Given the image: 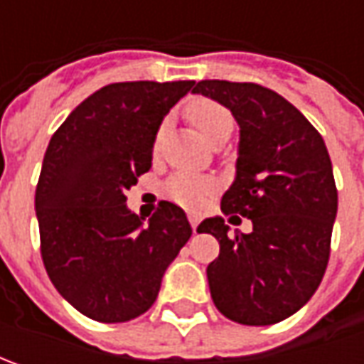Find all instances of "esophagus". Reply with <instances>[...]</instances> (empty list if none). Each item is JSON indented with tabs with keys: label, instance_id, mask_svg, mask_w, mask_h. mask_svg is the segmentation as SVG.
I'll use <instances>...</instances> for the list:
<instances>
[{
	"label": "esophagus",
	"instance_id": "esophagus-1",
	"mask_svg": "<svg viewBox=\"0 0 364 364\" xmlns=\"http://www.w3.org/2000/svg\"><path fill=\"white\" fill-rule=\"evenodd\" d=\"M188 220H190V227H192V231L196 232V229H198V217H196V215H190Z\"/></svg>",
	"mask_w": 364,
	"mask_h": 364
}]
</instances>
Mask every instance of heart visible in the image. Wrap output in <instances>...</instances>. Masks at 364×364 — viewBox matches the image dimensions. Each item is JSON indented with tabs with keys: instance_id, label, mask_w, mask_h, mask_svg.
<instances>
[{
	"instance_id": "b5f03b06",
	"label": "heart",
	"mask_w": 364,
	"mask_h": 364,
	"mask_svg": "<svg viewBox=\"0 0 364 364\" xmlns=\"http://www.w3.org/2000/svg\"><path fill=\"white\" fill-rule=\"evenodd\" d=\"M186 115L192 125L203 133L206 141H215L220 133L231 132L232 115L227 107H223L213 99H194L186 107ZM164 125L154 135V154L160 147ZM215 192V182L210 178L192 174H176L164 184V196L172 203L180 204L184 208H198L204 200Z\"/></svg>"
}]
</instances>
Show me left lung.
Wrapping results in <instances>:
<instances>
[{"label": "left lung", "instance_id": "8db88e82", "mask_svg": "<svg viewBox=\"0 0 364 364\" xmlns=\"http://www.w3.org/2000/svg\"><path fill=\"white\" fill-rule=\"evenodd\" d=\"M194 92L229 107L241 127L237 178L220 208L253 223L249 235H229L218 217L198 225L220 245L206 267L210 296L232 322L277 324L314 296L326 273L338 208L328 149L314 125L267 87L200 80Z\"/></svg>", "mask_w": 364, "mask_h": 364}]
</instances>
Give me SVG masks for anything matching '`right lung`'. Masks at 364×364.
Here are the masks:
<instances>
[{
    "instance_id": "1",
    "label": "right lung",
    "mask_w": 364,
    "mask_h": 364,
    "mask_svg": "<svg viewBox=\"0 0 364 364\" xmlns=\"http://www.w3.org/2000/svg\"><path fill=\"white\" fill-rule=\"evenodd\" d=\"M194 80L107 85L66 117L44 154L36 186L40 253L50 282L91 320L146 314L161 275L188 243L184 210L161 200L141 225L125 192L151 168L154 135Z\"/></svg>"
}]
</instances>
